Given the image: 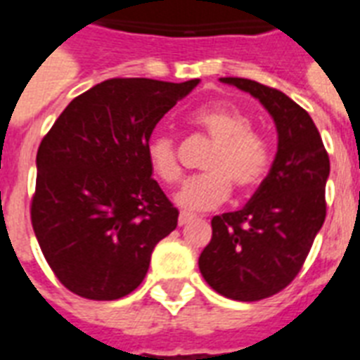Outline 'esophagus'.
Returning a JSON list of instances; mask_svg holds the SVG:
<instances>
[{"label": "esophagus", "mask_w": 360, "mask_h": 360, "mask_svg": "<svg viewBox=\"0 0 360 360\" xmlns=\"http://www.w3.org/2000/svg\"><path fill=\"white\" fill-rule=\"evenodd\" d=\"M192 219H194V214L186 213V211H181V213H179V226L188 224V222H191Z\"/></svg>", "instance_id": "obj_1"}]
</instances>
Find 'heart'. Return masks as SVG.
Listing matches in <instances>:
<instances>
[{
	"mask_svg": "<svg viewBox=\"0 0 360 360\" xmlns=\"http://www.w3.org/2000/svg\"><path fill=\"white\" fill-rule=\"evenodd\" d=\"M191 123L209 136L213 147L202 160L203 174L186 181L177 202L186 209L205 211L224 202L230 188L248 194L262 185L271 164V151L262 136L252 132L248 115L230 106H203L191 114ZM149 168L164 185L183 177L179 149L172 136L153 134L146 143Z\"/></svg>",
	"mask_w": 360,
	"mask_h": 360,
	"instance_id": "1",
	"label": "heart"
}]
</instances>
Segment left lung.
<instances>
[{"mask_svg":"<svg viewBox=\"0 0 360 360\" xmlns=\"http://www.w3.org/2000/svg\"><path fill=\"white\" fill-rule=\"evenodd\" d=\"M250 93L276 124L278 151L271 172L240 211L217 214L200 273L233 301H262L291 284L327 214L329 155L312 117L274 87L246 78H220Z\"/></svg>","mask_w":360,"mask_h":360,"instance_id":"left-lung-1","label":"left lung"}]
</instances>
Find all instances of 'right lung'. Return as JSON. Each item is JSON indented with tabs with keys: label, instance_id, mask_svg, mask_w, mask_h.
<instances>
[{
	"label": "right lung",
	"instance_id": "right-lung-1",
	"mask_svg": "<svg viewBox=\"0 0 360 360\" xmlns=\"http://www.w3.org/2000/svg\"><path fill=\"white\" fill-rule=\"evenodd\" d=\"M200 80L112 78L61 112L37 151L31 224L69 291L115 301L146 278L151 252L179 211L153 179L146 143Z\"/></svg>",
	"mask_w": 360,
	"mask_h": 360
}]
</instances>
